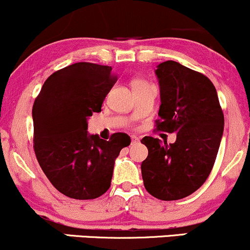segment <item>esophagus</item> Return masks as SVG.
Instances as JSON below:
<instances>
[{"label": "esophagus", "instance_id": "esophagus-1", "mask_svg": "<svg viewBox=\"0 0 250 250\" xmlns=\"http://www.w3.org/2000/svg\"><path fill=\"white\" fill-rule=\"evenodd\" d=\"M139 137L137 136H135V135H133V136H131V145H136V143H139Z\"/></svg>", "mask_w": 250, "mask_h": 250}]
</instances>
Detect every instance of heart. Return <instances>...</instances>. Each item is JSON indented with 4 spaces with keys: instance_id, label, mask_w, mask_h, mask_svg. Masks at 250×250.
<instances>
[{
    "instance_id": "b5f03b06",
    "label": "heart",
    "mask_w": 250,
    "mask_h": 250,
    "mask_svg": "<svg viewBox=\"0 0 250 250\" xmlns=\"http://www.w3.org/2000/svg\"><path fill=\"white\" fill-rule=\"evenodd\" d=\"M137 82H141V81H135L134 83H137Z\"/></svg>"
}]
</instances>
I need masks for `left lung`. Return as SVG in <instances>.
Here are the masks:
<instances>
[{
    "instance_id": "8db88e82",
    "label": "left lung",
    "mask_w": 250,
    "mask_h": 250,
    "mask_svg": "<svg viewBox=\"0 0 250 250\" xmlns=\"http://www.w3.org/2000/svg\"><path fill=\"white\" fill-rule=\"evenodd\" d=\"M161 104L156 128L176 134L174 143L146 136L148 156L141 165L145 187L163 201L180 200L208 179L219 151L225 117L216 89L203 74L175 61L155 70Z\"/></svg>"
}]
</instances>
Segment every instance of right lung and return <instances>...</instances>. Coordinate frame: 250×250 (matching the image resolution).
Instances as JSON below:
<instances>
[{
    "mask_svg": "<svg viewBox=\"0 0 250 250\" xmlns=\"http://www.w3.org/2000/svg\"><path fill=\"white\" fill-rule=\"evenodd\" d=\"M116 82L111 67L79 62L45 80L33 105L34 149L43 173L60 193L76 200L101 196L110 187L114 165L130 137L109 141L88 134V119L101 111Z\"/></svg>",
    "mask_w": 250,
    "mask_h": 250,
    "instance_id": "add662e5",
    "label": "right lung"
}]
</instances>
